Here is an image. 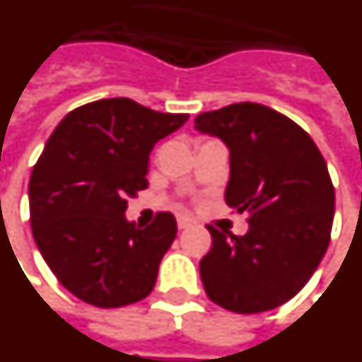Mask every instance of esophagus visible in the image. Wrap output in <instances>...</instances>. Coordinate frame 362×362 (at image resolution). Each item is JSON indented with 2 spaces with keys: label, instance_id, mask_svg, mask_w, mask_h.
<instances>
[{
  "label": "esophagus",
  "instance_id": "obj_1",
  "mask_svg": "<svg viewBox=\"0 0 362 362\" xmlns=\"http://www.w3.org/2000/svg\"><path fill=\"white\" fill-rule=\"evenodd\" d=\"M188 226H192V221L186 218V216H178V228L184 230V228H188Z\"/></svg>",
  "mask_w": 362,
  "mask_h": 362
}]
</instances>
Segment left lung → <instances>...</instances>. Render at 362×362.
<instances>
[{
  "label": "left lung",
  "mask_w": 362,
  "mask_h": 362,
  "mask_svg": "<svg viewBox=\"0 0 362 362\" xmlns=\"http://www.w3.org/2000/svg\"><path fill=\"white\" fill-rule=\"evenodd\" d=\"M195 130L230 151L224 199L249 213L245 235L209 224L213 247L199 263L211 301L251 315L280 307L309 282L330 243L334 186L303 128L259 103L197 115Z\"/></svg>",
  "instance_id": "8db88e82"
}]
</instances>
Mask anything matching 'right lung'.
Segmentation results:
<instances>
[{"label":"right lung","instance_id":"1","mask_svg":"<svg viewBox=\"0 0 362 362\" xmlns=\"http://www.w3.org/2000/svg\"><path fill=\"white\" fill-rule=\"evenodd\" d=\"M189 119L128 98L74 109L45 144L28 184L34 242L72 296L101 309L151 293L176 218L159 213L147 228L127 218L128 197L147 188L155 144Z\"/></svg>","mask_w":362,"mask_h":362}]
</instances>
